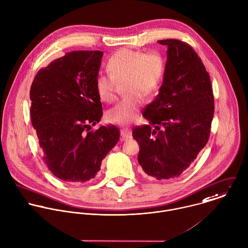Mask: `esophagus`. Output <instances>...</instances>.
Listing matches in <instances>:
<instances>
[{"mask_svg": "<svg viewBox=\"0 0 248 248\" xmlns=\"http://www.w3.org/2000/svg\"><path fill=\"white\" fill-rule=\"evenodd\" d=\"M132 137V132L128 128H123L121 130V141H125Z\"/></svg>", "mask_w": 248, "mask_h": 248, "instance_id": "34e87169", "label": "esophagus"}]
</instances>
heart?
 Returning a JSON list of instances; mask_svg holds the SVG:
<instances>
[{
	"mask_svg": "<svg viewBox=\"0 0 248 248\" xmlns=\"http://www.w3.org/2000/svg\"><path fill=\"white\" fill-rule=\"evenodd\" d=\"M110 75L100 74L95 80V90L99 98L107 103L115 100L117 83L124 82L125 94L119 103L109 109L106 118L110 123L129 124L138 116L144 95L151 94L159 85L163 72L162 57L156 52L123 48L111 56L107 62Z\"/></svg>",
	"mask_w": 248,
	"mask_h": 248,
	"instance_id": "heart-1",
	"label": "heart"
}]
</instances>
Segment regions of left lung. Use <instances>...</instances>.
<instances>
[{
    "label": "left lung",
    "mask_w": 248,
    "mask_h": 248,
    "mask_svg": "<svg viewBox=\"0 0 248 248\" xmlns=\"http://www.w3.org/2000/svg\"><path fill=\"white\" fill-rule=\"evenodd\" d=\"M167 46L163 81L143 117L149 124L135 127L138 162L156 180L179 177L196 159L209 140L215 113L210 75L188 44L177 39Z\"/></svg>",
    "instance_id": "obj_1"
}]
</instances>
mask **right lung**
I'll return each mask as SVG.
<instances>
[{
    "mask_svg": "<svg viewBox=\"0 0 248 248\" xmlns=\"http://www.w3.org/2000/svg\"><path fill=\"white\" fill-rule=\"evenodd\" d=\"M102 56V51L66 53L40 69L31 87V120L43 160L66 183L93 179L120 139L113 124L89 131L102 117L95 90Z\"/></svg>",
    "mask_w": 248,
    "mask_h": 248,
    "instance_id": "obj_1",
    "label": "right lung"
}]
</instances>
